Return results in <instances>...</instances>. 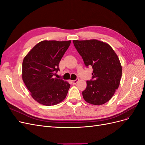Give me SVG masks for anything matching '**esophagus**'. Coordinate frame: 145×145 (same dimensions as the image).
<instances>
[{
  "mask_svg": "<svg viewBox=\"0 0 145 145\" xmlns=\"http://www.w3.org/2000/svg\"><path fill=\"white\" fill-rule=\"evenodd\" d=\"M78 81H79V79H78V78H77V79L75 80H72V83L73 84H76V83H77Z\"/></svg>",
  "mask_w": 145,
  "mask_h": 145,
  "instance_id": "1",
  "label": "esophagus"
}]
</instances>
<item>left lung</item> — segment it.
<instances>
[{"label": "left lung", "instance_id": "left-lung-1", "mask_svg": "<svg viewBox=\"0 0 145 145\" xmlns=\"http://www.w3.org/2000/svg\"><path fill=\"white\" fill-rule=\"evenodd\" d=\"M73 43L85 65L93 69V80L86 81L83 99L91 105L105 104L120 85L122 67L119 59L111 46L102 41L74 40Z\"/></svg>", "mask_w": 145, "mask_h": 145}]
</instances>
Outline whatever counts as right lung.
Here are the masks:
<instances>
[{"label":"right lung","instance_id":"1","mask_svg":"<svg viewBox=\"0 0 145 145\" xmlns=\"http://www.w3.org/2000/svg\"><path fill=\"white\" fill-rule=\"evenodd\" d=\"M70 43L71 40H43L24 59L22 80L33 99L41 105H55L67 97L70 84L53 76L59 71V63Z\"/></svg>","mask_w":145,"mask_h":145}]
</instances>
